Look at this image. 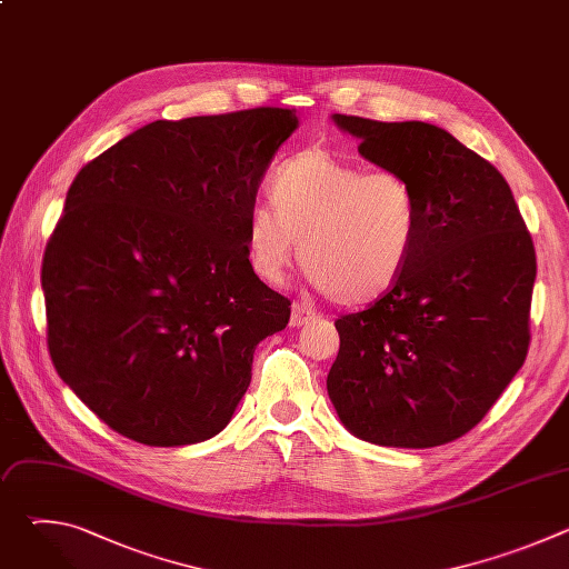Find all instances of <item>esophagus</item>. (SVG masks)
I'll return each mask as SVG.
<instances>
[{"instance_id": "esophagus-1", "label": "esophagus", "mask_w": 569, "mask_h": 569, "mask_svg": "<svg viewBox=\"0 0 569 569\" xmlns=\"http://www.w3.org/2000/svg\"><path fill=\"white\" fill-rule=\"evenodd\" d=\"M315 308L312 306H308V303H303V301H295L292 303V312H290V327H295V329H299V327H303V323H308L310 319H315Z\"/></svg>"}]
</instances>
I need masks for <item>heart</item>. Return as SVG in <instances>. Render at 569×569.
<instances>
[{"mask_svg": "<svg viewBox=\"0 0 569 569\" xmlns=\"http://www.w3.org/2000/svg\"><path fill=\"white\" fill-rule=\"evenodd\" d=\"M272 204L248 216V261L279 283L299 242V263L340 306L382 299L408 270L421 231L419 193L408 176L323 148L303 150L277 169Z\"/></svg>", "mask_w": 569, "mask_h": 569, "instance_id": "heart-1", "label": "heart"}]
</instances>
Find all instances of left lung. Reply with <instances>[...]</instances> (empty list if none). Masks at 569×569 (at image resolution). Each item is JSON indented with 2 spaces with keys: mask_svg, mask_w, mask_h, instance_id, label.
<instances>
[{
  "mask_svg": "<svg viewBox=\"0 0 569 569\" xmlns=\"http://www.w3.org/2000/svg\"><path fill=\"white\" fill-rule=\"evenodd\" d=\"M360 154L408 176L421 231L400 281L336 319L327 389L360 439L435 448L472 430L525 365L536 250L502 173L443 128L333 114Z\"/></svg>",
  "mask_w": 569,
  "mask_h": 569,
  "instance_id": "8db88e82",
  "label": "left lung"
}]
</instances>
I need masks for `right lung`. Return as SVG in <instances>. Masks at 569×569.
<instances>
[{
	"instance_id": "right-lung-1",
	"label": "right lung",
	"mask_w": 569,
	"mask_h": 569,
	"mask_svg": "<svg viewBox=\"0 0 569 569\" xmlns=\"http://www.w3.org/2000/svg\"><path fill=\"white\" fill-rule=\"evenodd\" d=\"M288 108L152 121L78 171L47 242V345L58 376L143 446L207 441L252 380L290 299L248 261V216Z\"/></svg>"
}]
</instances>
